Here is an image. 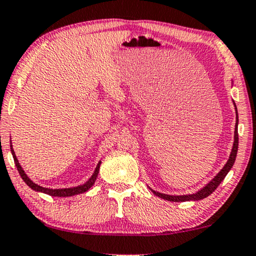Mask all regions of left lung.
<instances>
[{
    "instance_id": "left-lung-1",
    "label": "left lung",
    "mask_w": 256,
    "mask_h": 256,
    "mask_svg": "<svg viewBox=\"0 0 256 256\" xmlns=\"http://www.w3.org/2000/svg\"><path fill=\"white\" fill-rule=\"evenodd\" d=\"M236 106V103L233 102ZM236 128H234V142H233V147L231 150V154H230V158L228 160V162L225 164L224 167L220 172H218L217 175L214 176V178L211 180L210 182L208 183L206 186H203L198 192H196L195 194H190V195H167V194H162L159 192H156V190H152V192L154 195H156L160 198L169 200V202H186V200H200L208 197V195H211L212 192H214L216 189L218 188V186L220 184L222 180L225 178V176L228 175V172L231 170V168L234 164L236 158V153H238V145H239V136H238V123H239V120H238V111H236Z\"/></svg>"
}]
</instances>
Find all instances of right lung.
<instances>
[{
  "label": "right lung",
  "instance_id": "1",
  "mask_svg": "<svg viewBox=\"0 0 256 256\" xmlns=\"http://www.w3.org/2000/svg\"><path fill=\"white\" fill-rule=\"evenodd\" d=\"M10 150H12V158H14V161H15V164L17 167V170H18L20 178H23V181L26 183V184L30 186L32 190H34V192H44V194H48L50 196H53V197H70V196H74V195H78V194H84L86 192H88L89 189L92 188L94 183H95L96 178H97V175H98V172H100V161L98 164H97L96 168H95V172H94V174L90 176V178L88 180L87 182L84 183V184L81 186H73V188H62V189H50V188H44V186L37 184V183H34V181H31L30 178L25 174V172L23 170V168H22V166L20 164L18 160H17L16 158V154L14 152V148H12V145H10Z\"/></svg>",
  "mask_w": 256,
  "mask_h": 256
}]
</instances>
